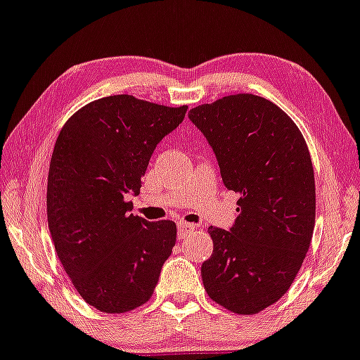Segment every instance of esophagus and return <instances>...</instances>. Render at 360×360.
<instances>
[{
    "mask_svg": "<svg viewBox=\"0 0 360 360\" xmlns=\"http://www.w3.org/2000/svg\"><path fill=\"white\" fill-rule=\"evenodd\" d=\"M195 226L194 224H188V222H177V238L184 239L186 234L194 231Z\"/></svg>",
    "mask_w": 360,
    "mask_h": 360,
    "instance_id": "obj_1",
    "label": "esophagus"
}]
</instances>
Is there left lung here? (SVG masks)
<instances>
[{
  "label": "left lung",
  "instance_id": "left-lung-1",
  "mask_svg": "<svg viewBox=\"0 0 360 360\" xmlns=\"http://www.w3.org/2000/svg\"><path fill=\"white\" fill-rule=\"evenodd\" d=\"M216 154L222 183L239 194L229 229L209 227L204 288L236 314H256L288 292L316 222V184L301 131L274 103L233 94L189 111Z\"/></svg>",
  "mask_w": 360,
  "mask_h": 360
}]
</instances>
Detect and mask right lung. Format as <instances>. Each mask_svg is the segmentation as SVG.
Here are the masks:
<instances>
[{"label": "right lung", "mask_w": 360, "mask_h": 360, "mask_svg": "<svg viewBox=\"0 0 360 360\" xmlns=\"http://www.w3.org/2000/svg\"><path fill=\"white\" fill-rule=\"evenodd\" d=\"M127 94L79 109L59 133L48 174V224L58 257L89 306L108 314L148 302L176 244L172 221L131 214L154 149L184 121Z\"/></svg>", "instance_id": "add662e5"}]
</instances>
